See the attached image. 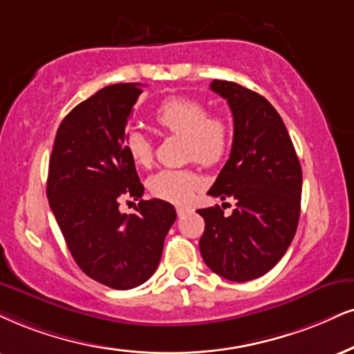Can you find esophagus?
Returning <instances> with one entry per match:
<instances>
[{
    "label": "esophagus",
    "mask_w": 354,
    "mask_h": 354,
    "mask_svg": "<svg viewBox=\"0 0 354 354\" xmlns=\"http://www.w3.org/2000/svg\"><path fill=\"white\" fill-rule=\"evenodd\" d=\"M192 210L189 207H177V215L178 216H184V215H187V213H190Z\"/></svg>",
    "instance_id": "1"
}]
</instances>
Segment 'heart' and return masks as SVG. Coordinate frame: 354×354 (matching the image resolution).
I'll use <instances>...</instances> for the list:
<instances>
[{"instance_id":"b5f03b06","label":"heart","mask_w":354,"mask_h":354,"mask_svg":"<svg viewBox=\"0 0 354 354\" xmlns=\"http://www.w3.org/2000/svg\"><path fill=\"white\" fill-rule=\"evenodd\" d=\"M159 128L184 136L187 159L202 165H215L225 159L231 144V128L225 116L208 115L202 102L189 97H170L154 113ZM126 154L139 167L152 164V146L139 131H129L123 141ZM149 190L156 198L187 203L202 187V178L192 170L164 169L149 178Z\"/></svg>"}]
</instances>
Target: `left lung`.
<instances>
[{
  "mask_svg": "<svg viewBox=\"0 0 354 354\" xmlns=\"http://www.w3.org/2000/svg\"><path fill=\"white\" fill-rule=\"evenodd\" d=\"M210 88L228 102L234 133L230 159L208 195L233 198L236 207L230 216L218 205L197 210L205 220L200 252L218 276L246 282L269 272L295 236L302 167L268 100L234 82L213 80Z\"/></svg>",
  "mask_w": 354,
  "mask_h": 354,
  "instance_id": "1",
  "label": "left lung"
}]
</instances>
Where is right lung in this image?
Segmentation results:
<instances>
[{
	"label": "right lung",
	"mask_w": 354,
	"mask_h": 354,
	"mask_svg": "<svg viewBox=\"0 0 354 354\" xmlns=\"http://www.w3.org/2000/svg\"><path fill=\"white\" fill-rule=\"evenodd\" d=\"M141 93V84H116L77 104L57 129L47 177L50 210L78 268L118 290L156 272L177 218L159 198L141 200L133 215L120 212L121 198L144 194L123 146Z\"/></svg>",
	"instance_id": "obj_1"
}]
</instances>
